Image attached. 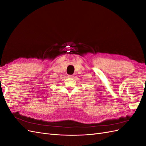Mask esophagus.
I'll list each match as a JSON object with an SVG mask.
<instances>
[{"instance_id": "1", "label": "esophagus", "mask_w": 146, "mask_h": 146, "mask_svg": "<svg viewBox=\"0 0 146 146\" xmlns=\"http://www.w3.org/2000/svg\"><path fill=\"white\" fill-rule=\"evenodd\" d=\"M68 77H69V78H73L74 76H68Z\"/></svg>"}]
</instances>
